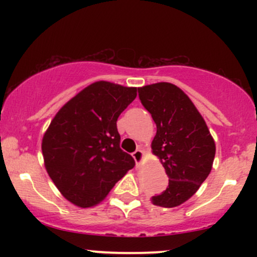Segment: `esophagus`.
<instances>
[{"mask_svg":"<svg viewBox=\"0 0 257 257\" xmlns=\"http://www.w3.org/2000/svg\"><path fill=\"white\" fill-rule=\"evenodd\" d=\"M133 158H134L135 161V164L139 167L141 164V162H143V158H144V152L143 150H137L135 152H133Z\"/></svg>","mask_w":257,"mask_h":257,"instance_id":"34e87169","label":"esophagus"}]
</instances>
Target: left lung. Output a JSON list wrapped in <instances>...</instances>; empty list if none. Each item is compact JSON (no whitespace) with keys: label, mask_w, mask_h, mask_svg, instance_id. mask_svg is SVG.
Returning a JSON list of instances; mask_svg holds the SVG:
<instances>
[{"label":"left lung","mask_w":257,"mask_h":257,"mask_svg":"<svg viewBox=\"0 0 257 257\" xmlns=\"http://www.w3.org/2000/svg\"><path fill=\"white\" fill-rule=\"evenodd\" d=\"M138 90L141 104L157 125L152 152L169 178L166 191L153 196L152 203L178 206L190 199L210 174L216 150L214 139L196 106L175 84L161 82Z\"/></svg>","instance_id":"8db88e82"}]
</instances>
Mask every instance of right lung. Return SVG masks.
<instances>
[{
  "label": "right lung",
  "instance_id": "right-lung-1",
  "mask_svg": "<svg viewBox=\"0 0 257 257\" xmlns=\"http://www.w3.org/2000/svg\"><path fill=\"white\" fill-rule=\"evenodd\" d=\"M135 98L137 88L95 82L67 101L44 133L47 173L75 205H96L134 168L119 147L117 119Z\"/></svg>",
  "mask_w": 257,
  "mask_h": 257
}]
</instances>
